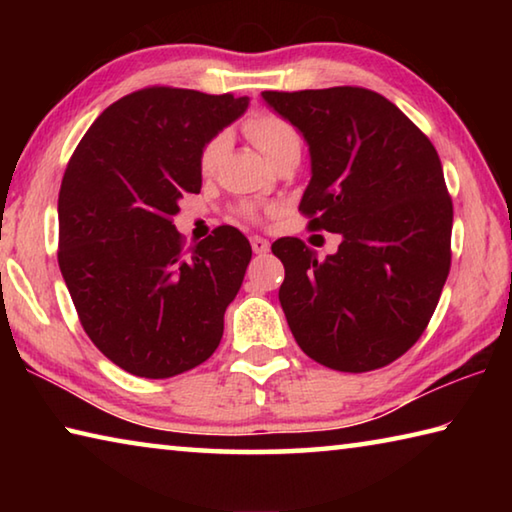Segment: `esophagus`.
Returning <instances> with one entry per match:
<instances>
[{"instance_id":"esophagus-1","label":"esophagus","mask_w":512,"mask_h":512,"mask_svg":"<svg viewBox=\"0 0 512 512\" xmlns=\"http://www.w3.org/2000/svg\"><path fill=\"white\" fill-rule=\"evenodd\" d=\"M250 246H253L255 255H264V253H268V248H271V244H268L264 237H257V235L250 237Z\"/></svg>"}]
</instances>
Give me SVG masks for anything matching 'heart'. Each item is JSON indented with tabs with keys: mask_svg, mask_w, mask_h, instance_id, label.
I'll return each mask as SVG.
<instances>
[{
	"mask_svg": "<svg viewBox=\"0 0 512 512\" xmlns=\"http://www.w3.org/2000/svg\"><path fill=\"white\" fill-rule=\"evenodd\" d=\"M244 131L248 135V140L253 142L271 162L275 158H280V155L287 149H291V146H300L298 131L291 126V121H287L280 115H273V112H257V115H253L246 121ZM223 151H225V135L212 137L201 153V171L203 173L214 171ZM241 214L250 221L259 219V212L255 207H244Z\"/></svg>",
	"mask_w": 512,
	"mask_h": 512,
	"instance_id": "b5f03b06",
	"label": "heart"
}]
</instances>
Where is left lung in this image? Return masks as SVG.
I'll return each instance as SVG.
<instances>
[{
    "mask_svg": "<svg viewBox=\"0 0 512 512\" xmlns=\"http://www.w3.org/2000/svg\"><path fill=\"white\" fill-rule=\"evenodd\" d=\"M305 137L311 180L300 212L339 232L318 262L296 237L282 259L280 305L302 352L341 372L384 368L429 325L452 264L454 207L429 137L366 88L262 92Z\"/></svg>",
    "mask_w": 512,
    "mask_h": 512,
    "instance_id": "obj_1",
    "label": "left lung"
}]
</instances>
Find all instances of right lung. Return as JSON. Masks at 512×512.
Listing matches in <instances>:
<instances>
[{"label":"right lung","mask_w":512,"mask_h":512,"mask_svg":"<svg viewBox=\"0 0 512 512\" xmlns=\"http://www.w3.org/2000/svg\"><path fill=\"white\" fill-rule=\"evenodd\" d=\"M248 97L144 88L101 112L58 196V264L92 343L137 377L167 379L219 348L253 248L232 225L183 250L173 225L201 192V153Z\"/></svg>","instance_id":"add662e5"}]
</instances>
